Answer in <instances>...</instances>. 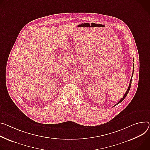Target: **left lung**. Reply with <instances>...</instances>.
<instances>
[{
    "label": "left lung",
    "mask_w": 150,
    "mask_h": 150,
    "mask_svg": "<svg viewBox=\"0 0 150 150\" xmlns=\"http://www.w3.org/2000/svg\"><path fill=\"white\" fill-rule=\"evenodd\" d=\"M133 73L132 74V76H133ZM132 78H131V79H130V84H129V87H128V88H127V91H126V93L125 94V95L123 96H122V98H121V100L116 104V105H118V103H120V102H121L122 100H123L124 99H125V98L126 97V96H127V94H128V93H129V90H130V87H131V84H132Z\"/></svg>",
    "instance_id": "1"
}]
</instances>
